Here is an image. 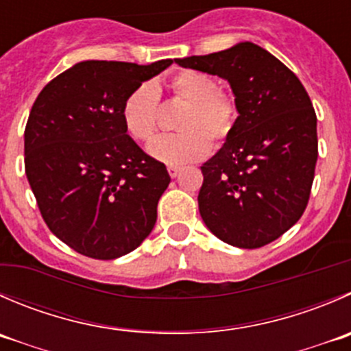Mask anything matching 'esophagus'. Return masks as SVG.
I'll list each match as a JSON object with an SVG mask.
<instances>
[{
	"label": "esophagus",
	"mask_w": 351,
	"mask_h": 351,
	"mask_svg": "<svg viewBox=\"0 0 351 351\" xmlns=\"http://www.w3.org/2000/svg\"><path fill=\"white\" fill-rule=\"evenodd\" d=\"M168 173H169V176H171V178H176V176H178V173H180V168H178V166H168Z\"/></svg>",
	"instance_id": "1"
}]
</instances>
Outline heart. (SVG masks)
<instances>
[{
    "label": "heart",
    "mask_w": 351,
    "mask_h": 351,
    "mask_svg": "<svg viewBox=\"0 0 351 351\" xmlns=\"http://www.w3.org/2000/svg\"><path fill=\"white\" fill-rule=\"evenodd\" d=\"M169 89L185 108L176 120L178 134L162 135L149 144L147 152L169 166L200 161L210 144L221 145L231 137L238 120L233 96L217 89V82L199 70H180L169 78ZM121 121L132 138L147 142L159 121V89L154 82H142L121 104Z\"/></svg>",
    "instance_id": "b5f03b06"
}]
</instances>
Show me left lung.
Listing matches in <instances>:
<instances>
[{"instance_id":"1","label":"left lung","mask_w":351,"mask_h":351,"mask_svg":"<svg viewBox=\"0 0 351 351\" xmlns=\"http://www.w3.org/2000/svg\"><path fill=\"white\" fill-rule=\"evenodd\" d=\"M230 82L238 106L231 137L200 166L199 210L219 240L258 248L302 217L317 162V117L297 75L254 43L176 60Z\"/></svg>"}]
</instances>
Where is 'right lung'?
I'll return each mask as SVG.
<instances>
[{"mask_svg": "<svg viewBox=\"0 0 351 351\" xmlns=\"http://www.w3.org/2000/svg\"><path fill=\"white\" fill-rule=\"evenodd\" d=\"M82 61L40 90L25 127V175L47 228L101 261L135 250L154 228L168 169L127 134L121 104L168 68Z\"/></svg>", "mask_w": 351, "mask_h": 351, "instance_id": "1", "label": "right lung"}]
</instances>
